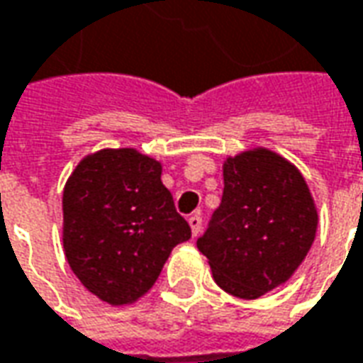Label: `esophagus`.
I'll use <instances>...</instances> for the list:
<instances>
[{"instance_id": "esophagus-1", "label": "esophagus", "mask_w": 363, "mask_h": 363, "mask_svg": "<svg viewBox=\"0 0 363 363\" xmlns=\"http://www.w3.org/2000/svg\"><path fill=\"white\" fill-rule=\"evenodd\" d=\"M189 224H191L192 236H196V234L201 233V228H202V216H201V214H192V216H189Z\"/></svg>"}]
</instances>
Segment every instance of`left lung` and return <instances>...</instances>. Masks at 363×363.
Masks as SVG:
<instances>
[{
    "label": "left lung",
    "instance_id": "8db88e82",
    "mask_svg": "<svg viewBox=\"0 0 363 363\" xmlns=\"http://www.w3.org/2000/svg\"><path fill=\"white\" fill-rule=\"evenodd\" d=\"M224 191L196 246L224 292L256 300L284 284L316 238L318 211L302 172L264 147L228 157Z\"/></svg>",
    "mask_w": 363,
    "mask_h": 363
}]
</instances>
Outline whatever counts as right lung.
Returning a JSON list of instances; mask_svg holds the SVG:
<instances>
[{"label": "right lung", "instance_id": "add662e5", "mask_svg": "<svg viewBox=\"0 0 363 363\" xmlns=\"http://www.w3.org/2000/svg\"><path fill=\"white\" fill-rule=\"evenodd\" d=\"M162 164L137 149H103L63 189V250L73 274L111 306L149 292L191 226L161 181Z\"/></svg>", "mask_w": 363, "mask_h": 363}]
</instances>
